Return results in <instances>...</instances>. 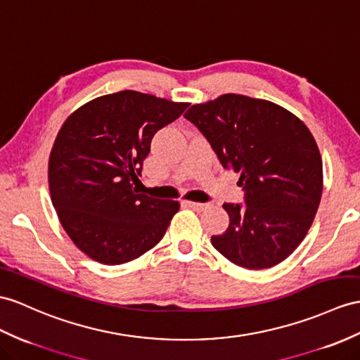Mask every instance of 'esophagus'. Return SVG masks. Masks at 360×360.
Instances as JSON below:
<instances>
[{"instance_id": "1", "label": "esophagus", "mask_w": 360, "mask_h": 360, "mask_svg": "<svg viewBox=\"0 0 360 360\" xmlns=\"http://www.w3.org/2000/svg\"><path fill=\"white\" fill-rule=\"evenodd\" d=\"M186 205L189 207H192V209H195V210H205V209H207L210 206L207 203H197V201H186Z\"/></svg>"}]
</instances>
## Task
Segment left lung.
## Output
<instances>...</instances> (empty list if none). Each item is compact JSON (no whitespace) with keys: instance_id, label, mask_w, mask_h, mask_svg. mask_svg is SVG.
Instances as JSON below:
<instances>
[{"instance_id":"obj_1","label":"left lung","mask_w":360,"mask_h":360,"mask_svg":"<svg viewBox=\"0 0 360 360\" xmlns=\"http://www.w3.org/2000/svg\"><path fill=\"white\" fill-rule=\"evenodd\" d=\"M185 117L224 169L240 174L244 203H224L229 227L212 246L233 264L261 270L284 261L305 238L322 195V159L301 119L243 94L195 103Z\"/></svg>"}]
</instances>
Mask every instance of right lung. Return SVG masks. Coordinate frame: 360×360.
<instances>
[{
	"mask_svg": "<svg viewBox=\"0 0 360 360\" xmlns=\"http://www.w3.org/2000/svg\"><path fill=\"white\" fill-rule=\"evenodd\" d=\"M189 107L124 90L70 114L49 159V188L59 221L91 259L107 266L143 255L168 229L179 201L137 194L151 140Z\"/></svg>",
	"mask_w": 360,
	"mask_h": 360,
	"instance_id": "add662e5",
	"label": "right lung"
}]
</instances>
